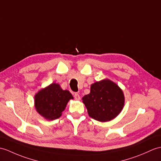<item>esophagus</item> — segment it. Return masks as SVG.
Returning a JSON list of instances; mask_svg holds the SVG:
<instances>
[{
  "instance_id": "1",
  "label": "esophagus",
  "mask_w": 161,
  "mask_h": 161,
  "mask_svg": "<svg viewBox=\"0 0 161 161\" xmlns=\"http://www.w3.org/2000/svg\"><path fill=\"white\" fill-rule=\"evenodd\" d=\"M74 97H75V99L77 101L80 100V97L78 93H74Z\"/></svg>"
}]
</instances>
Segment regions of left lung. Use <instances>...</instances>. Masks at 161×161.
Here are the masks:
<instances>
[{
	"label": "left lung",
	"instance_id": "8db88e82",
	"mask_svg": "<svg viewBox=\"0 0 161 161\" xmlns=\"http://www.w3.org/2000/svg\"><path fill=\"white\" fill-rule=\"evenodd\" d=\"M89 117L101 122L113 120L120 114L125 103L121 88L109 79L91 84V91L82 97Z\"/></svg>",
	"mask_w": 161,
	"mask_h": 161
}]
</instances>
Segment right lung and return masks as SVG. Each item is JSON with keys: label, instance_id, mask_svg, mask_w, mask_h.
Instances as JSON below:
<instances>
[{"label": "right lung", "instance_id": "1", "mask_svg": "<svg viewBox=\"0 0 161 161\" xmlns=\"http://www.w3.org/2000/svg\"><path fill=\"white\" fill-rule=\"evenodd\" d=\"M70 99L73 97L69 91L63 90L58 84L52 83L35 95L34 106L40 115L52 121L61 117Z\"/></svg>", "mask_w": 161, "mask_h": 161}]
</instances>
